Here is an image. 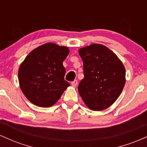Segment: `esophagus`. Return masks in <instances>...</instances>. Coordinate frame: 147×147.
<instances>
[{"label": "esophagus", "mask_w": 147, "mask_h": 147, "mask_svg": "<svg viewBox=\"0 0 147 147\" xmlns=\"http://www.w3.org/2000/svg\"><path fill=\"white\" fill-rule=\"evenodd\" d=\"M71 84H72V86L73 87H76V86L77 85V80L73 81V82H72V83H71Z\"/></svg>", "instance_id": "34e87169"}]
</instances>
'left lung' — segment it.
I'll return each instance as SVG.
<instances>
[{"mask_svg": "<svg viewBox=\"0 0 147 147\" xmlns=\"http://www.w3.org/2000/svg\"><path fill=\"white\" fill-rule=\"evenodd\" d=\"M83 61L84 77L78 92L92 111H103L117 100L126 83L122 62L105 45L92 43L79 50Z\"/></svg>", "mask_w": 147, "mask_h": 147, "instance_id": "1", "label": "left lung"}]
</instances>
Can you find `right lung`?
<instances>
[{
  "mask_svg": "<svg viewBox=\"0 0 147 147\" xmlns=\"http://www.w3.org/2000/svg\"><path fill=\"white\" fill-rule=\"evenodd\" d=\"M69 48L54 43L40 45L30 52L19 66L18 82L22 92L33 104L51 107L70 86L64 79L63 61Z\"/></svg>",
  "mask_w": 147,
  "mask_h": 147,
  "instance_id": "right-lung-1",
  "label": "right lung"
}]
</instances>
